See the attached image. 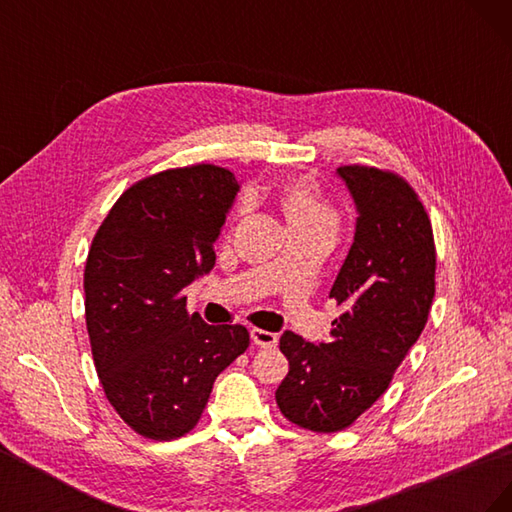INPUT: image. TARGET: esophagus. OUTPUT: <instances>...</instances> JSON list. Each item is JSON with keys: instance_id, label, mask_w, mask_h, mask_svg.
<instances>
[{"instance_id": "esophagus-1", "label": "esophagus", "mask_w": 512, "mask_h": 512, "mask_svg": "<svg viewBox=\"0 0 512 512\" xmlns=\"http://www.w3.org/2000/svg\"><path fill=\"white\" fill-rule=\"evenodd\" d=\"M250 337L258 348H275V344H277V335L269 333V331H262V329H252Z\"/></svg>"}]
</instances>
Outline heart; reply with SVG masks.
<instances>
[{
	"mask_svg": "<svg viewBox=\"0 0 512 512\" xmlns=\"http://www.w3.org/2000/svg\"><path fill=\"white\" fill-rule=\"evenodd\" d=\"M286 215L290 224L307 226L335 237L339 230V213L324 200L309 181L292 183L286 194Z\"/></svg>",
	"mask_w": 512,
	"mask_h": 512,
	"instance_id": "heart-1",
	"label": "heart"
}]
</instances>
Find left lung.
I'll return each instance as SVG.
<instances>
[{
  "mask_svg": "<svg viewBox=\"0 0 512 512\" xmlns=\"http://www.w3.org/2000/svg\"><path fill=\"white\" fill-rule=\"evenodd\" d=\"M335 175L356 209L354 241L329 292L344 314L331 322L327 342L282 335L290 369L275 391L288 421L318 433L346 429L389 389L436 292L433 232L410 185L365 166Z\"/></svg>",
  "mask_w": 512,
  "mask_h": 512,
  "instance_id": "1",
  "label": "left lung"
}]
</instances>
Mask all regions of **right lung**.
Returning a JSON list of instances; mask_svg holds the SVG:
<instances>
[{
	"label": "right lung",
	"mask_w": 512,
	"mask_h": 512,
	"mask_svg": "<svg viewBox=\"0 0 512 512\" xmlns=\"http://www.w3.org/2000/svg\"><path fill=\"white\" fill-rule=\"evenodd\" d=\"M241 181L198 164L132 185L96 232L85 265V320L106 399L151 440L188 433L213 382L250 346L241 324H207L185 288L215 265L213 245Z\"/></svg>",
	"instance_id": "add662e5"
}]
</instances>
